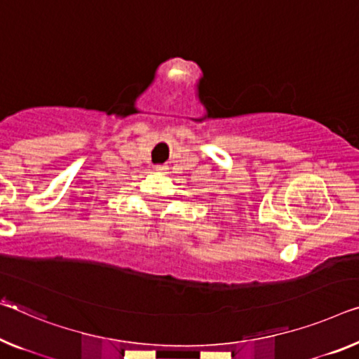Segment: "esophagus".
Instances as JSON below:
<instances>
[{"label": "esophagus", "instance_id": "obj_1", "mask_svg": "<svg viewBox=\"0 0 359 359\" xmlns=\"http://www.w3.org/2000/svg\"><path fill=\"white\" fill-rule=\"evenodd\" d=\"M156 172L161 173V175H165L168 172V167H167V165H156Z\"/></svg>", "mask_w": 359, "mask_h": 359}]
</instances>
